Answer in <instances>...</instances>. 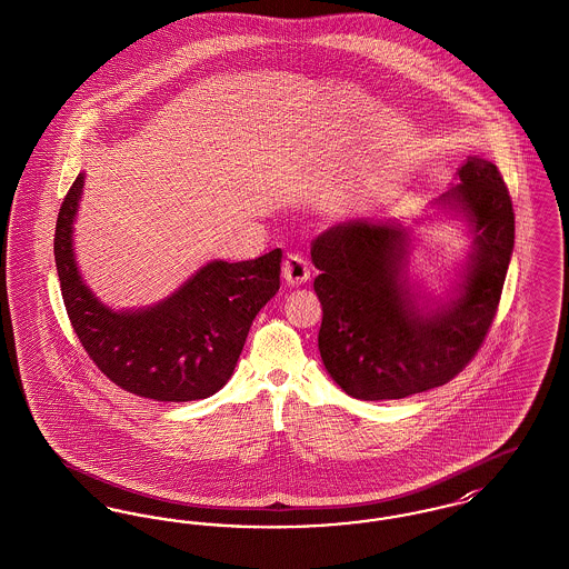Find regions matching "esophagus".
Here are the masks:
<instances>
[{
    "mask_svg": "<svg viewBox=\"0 0 569 569\" xmlns=\"http://www.w3.org/2000/svg\"><path fill=\"white\" fill-rule=\"evenodd\" d=\"M283 279L288 286H301L305 281H309V264L302 258L301 253H288L283 260Z\"/></svg>",
    "mask_w": 569,
    "mask_h": 569,
    "instance_id": "obj_1",
    "label": "esophagus"
}]
</instances>
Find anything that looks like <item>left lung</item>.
<instances>
[{
  "label": "left lung",
  "instance_id": "obj_1",
  "mask_svg": "<svg viewBox=\"0 0 569 569\" xmlns=\"http://www.w3.org/2000/svg\"><path fill=\"white\" fill-rule=\"evenodd\" d=\"M440 203L472 226L475 247L458 297L419 305L403 268L400 226L339 223L311 244L322 305L318 348L335 382L357 400H401L467 368L490 331L513 251V208L495 163L468 157Z\"/></svg>",
  "mask_w": 569,
  "mask_h": 569
}]
</instances>
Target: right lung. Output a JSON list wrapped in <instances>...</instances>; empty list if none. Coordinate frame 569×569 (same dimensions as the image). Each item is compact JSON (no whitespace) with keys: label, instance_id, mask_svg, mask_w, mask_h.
Returning a JSON list of instances; mask_svg holds the SVG:
<instances>
[{"label":"right lung","instance_id":"1","mask_svg":"<svg viewBox=\"0 0 569 569\" xmlns=\"http://www.w3.org/2000/svg\"><path fill=\"white\" fill-rule=\"evenodd\" d=\"M79 173L62 201L53 253L70 325L88 357L120 389L154 401L203 400L234 373L253 318L279 290L281 249L247 262L214 260L169 299L137 311L104 307L81 281L72 221Z\"/></svg>","mask_w":569,"mask_h":569}]
</instances>
